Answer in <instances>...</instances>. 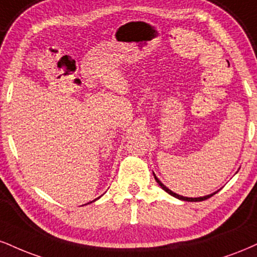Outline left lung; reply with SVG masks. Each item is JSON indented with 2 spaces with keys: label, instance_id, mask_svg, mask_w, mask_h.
Returning a JSON list of instances; mask_svg holds the SVG:
<instances>
[{
  "label": "left lung",
  "instance_id": "8db88e82",
  "mask_svg": "<svg viewBox=\"0 0 257 257\" xmlns=\"http://www.w3.org/2000/svg\"><path fill=\"white\" fill-rule=\"evenodd\" d=\"M154 175V174H153ZM154 178H156V181H157V183H158L160 187H162V189L163 190H165L166 193L168 194H170V195H172L174 197H177V199H179V200H183V201H190V202H197V201H203V200H207V199H209V197L211 196H213L214 195V194H217V191H215V193H213V194H209V195H207V196H202V197H185V196H182V195H178V194H176V193H174V191L172 190H170L169 188H166L165 185H164L162 182L159 181L158 178H157V176L154 175Z\"/></svg>",
  "mask_w": 257,
  "mask_h": 257
}]
</instances>
